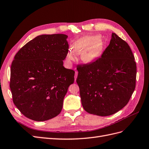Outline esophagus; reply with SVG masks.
I'll return each mask as SVG.
<instances>
[{"label": "esophagus", "mask_w": 149, "mask_h": 149, "mask_svg": "<svg viewBox=\"0 0 149 149\" xmlns=\"http://www.w3.org/2000/svg\"><path fill=\"white\" fill-rule=\"evenodd\" d=\"M78 72L77 71H75V75H74V80L76 81V78H77V76H78Z\"/></svg>", "instance_id": "34e87169"}]
</instances>
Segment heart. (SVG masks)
I'll return each instance as SVG.
<instances>
[{
  "mask_svg": "<svg viewBox=\"0 0 149 149\" xmlns=\"http://www.w3.org/2000/svg\"><path fill=\"white\" fill-rule=\"evenodd\" d=\"M99 37L97 35L87 36L81 38L76 42L74 45L73 51L76 54L83 52L81 58L84 61L91 62L98 59L103 52V45L100 40ZM74 60L73 52H68L66 55V61L68 63H71Z\"/></svg>",
  "mask_w": 149,
  "mask_h": 149,
  "instance_id": "obj_1",
  "label": "heart"
}]
</instances>
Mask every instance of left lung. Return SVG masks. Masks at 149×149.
I'll return each instance as SVG.
<instances>
[{"label": "left lung", "instance_id": "1", "mask_svg": "<svg viewBox=\"0 0 149 149\" xmlns=\"http://www.w3.org/2000/svg\"><path fill=\"white\" fill-rule=\"evenodd\" d=\"M77 70L82 105L89 113H115L127 105L135 89L134 57L127 43L114 33L100 58Z\"/></svg>", "mask_w": 149, "mask_h": 149}]
</instances>
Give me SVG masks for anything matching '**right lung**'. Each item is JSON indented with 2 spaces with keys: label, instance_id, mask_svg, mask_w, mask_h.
Masks as SVG:
<instances>
[{
  "label": "right lung",
  "instance_id": "add662e5",
  "mask_svg": "<svg viewBox=\"0 0 149 149\" xmlns=\"http://www.w3.org/2000/svg\"><path fill=\"white\" fill-rule=\"evenodd\" d=\"M67 38L63 34L38 36L15 56L10 82L13 102L31 120L52 119L62 109L75 73L63 65L68 52Z\"/></svg>",
  "mask_w": 149,
  "mask_h": 149
}]
</instances>
